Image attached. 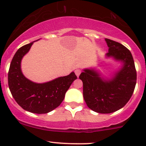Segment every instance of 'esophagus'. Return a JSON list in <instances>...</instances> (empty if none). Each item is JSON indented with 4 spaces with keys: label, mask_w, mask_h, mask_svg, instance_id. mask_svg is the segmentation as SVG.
<instances>
[{
    "label": "esophagus",
    "mask_w": 146,
    "mask_h": 146,
    "mask_svg": "<svg viewBox=\"0 0 146 146\" xmlns=\"http://www.w3.org/2000/svg\"><path fill=\"white\" fill-rule=\"evenodd\" d=\"M75 73H76V75L78 77H79L80 74L81 73V70H80V69H76V70H75Z\"/></svg>",
    "instance_id": "esophagus-1"
}]
</instances>
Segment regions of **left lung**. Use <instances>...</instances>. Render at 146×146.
I'll use <instances>...</instances> for the list:
<instances>
[{
    "mask_svg": "<svg viewBox=\"0 0 146 146\" xmlns=\"http://www.w3.org/2000/svg\"><path fill=\"white\" fill-rule=\"evenodd\" d=\"M107 58L122 63L111 78H104L93 68L84 69L79 76L83 84V98L92 111L110 114L120 110L131 98L136 84V70L131 51L119 42L105 39Z\"/></svg>",
    "mask_w": 146,
    "mask_h": 146,
    "instance_id": "1",
    "label": "left lung"
}]
</instances>
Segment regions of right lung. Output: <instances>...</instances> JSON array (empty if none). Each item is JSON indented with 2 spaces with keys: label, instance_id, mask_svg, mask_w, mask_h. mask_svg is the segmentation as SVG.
<instances>
[{
  "label": "right lung",
  "instance_id": "1",
  "mask_svg": "<svg viewBox=\"0 0 146 146\" xmlns=\"http://www.w3.org/2000/svg\"><path fill=\"white\" fill-rule=\"evenodd\" d=\"M34 42L20 47L12 59L8 71V86L15 100L26 111L46 114L58 107L72 82L77 79L74 72L44 83H36L25 77L21 61Z\"/></svg>",
  "mask_w": 146,
  "mask_h": 146
}]
</instances>
